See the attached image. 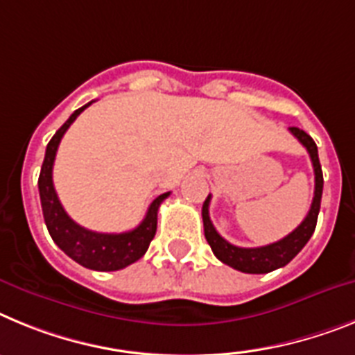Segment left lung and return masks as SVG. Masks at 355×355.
<instances>
[{"instance_id":"8db88e82","label":"left lung","mask_w":355,"mask_h":355,"mask_svg":"<svg viewBox=\"0 0 355 355\" xmlns=\"http://www.w3.org/2000/svg\"><path fill=\"white\" fill-rule=\"evenodd\" d=\"M295 137L300 141L306 150L309 152L311 162L314 168V196L311 209L307 212L306 220L298 225L297 229L282 237L280 241L271 243L266 246H259V248H241V246H234L229 241H225L220 234L216 232L214 225H212L211 218H209V202H211V195L203 202L202 207V218H203V232H205V239L211 245L212 252L221 263L227 266L234 268L243 273H270V271L282 268L295 259V255L307 245V241L313 236L314 229H316V221H318L320 203H322V193H323V173L322 166H320L318 159V148L313 141L309 134L304 130L291 126L289 128Z\"/></svg>"}]
</instances>
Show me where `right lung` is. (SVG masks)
<instances>
[{"label":"right lung","mask_w":355,"mask_h":355,"mask_svg":"<svg viewBox=\"0 0 355 355\" xmlns=\"http://www.w3.org/2000/svg\"><path fill=\"white\" fill-rule=\"evenodd\" d=\"M91 103L80 107L78 110L71 114L69 119L55 132V135L46 146L44 162H42L41 175H39V195H41L42 214H44L49 236L64 254L69 255L73 261L89 268V270L116 271L139 261L146 254L148 246H150L157 232L159 205L162 203V200L168 198L169 193L157 196L150 203L146 216H144L139 227H135L134 230H128V232H92V230L84 229L71 220L67 212L64 211L62 203L58 200L57 191L53 187V162L58 144H60V139L64 137L66 130Z\"/></svg>","instance_id":"add662e5"}]
</instances>
